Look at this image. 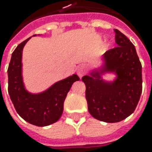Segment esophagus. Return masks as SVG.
<instances>
[{"label":"esophagus","mask_w":152,"mask_h":152,"mask_svg":"<svg viewBox=\"0 0 152 152\" xmlns=\"http://www.w3.org/2000/svg\"><path fill=\"white\" fill-rule=\"evenodd\" d=\"M85 72H86V66H85V64L79 65L78 68H77V73H78V75H79V77H82L85 73Z\"/></svg>","instance_id":"esophagus-1"}]
</instances>
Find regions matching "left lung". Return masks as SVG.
I'll return each mask as SVG.
<instances>
[{"label":"left lung","mask_w":152,"mask_h":152,"mask_svg":"<svg viewBox=\"0 0 152 152\" xmlns=\"http://www.w3.org/2000/svg\"><path fill=\"white\" fill-rule=\"evenodd\" d=\"M117 47L103 55L104 65L85 75V98L91 116L106 123H118L131 115L142 92V66L134 45L118 29H114ZM114 72L113 82L101 79L102 73Z\"/></svg>","instance_id":"8db88e82"}]
</instances>
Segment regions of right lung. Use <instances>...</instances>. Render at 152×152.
Masks as SVG:
<instances>
[{"mask_svg":"<svg viewBox=\"0 0 152 152\" xmlns=\"http://www.w3.org/2000/svg\"><path fill=\"white\" fill-rule=\"evenodd\" d=\"M30 38L18 45L12 54L7 69L8 93L21 118L31 124L43 127L54 124L61 118L67 94L79 78L77 74H73L55 83L44 92L29 93L23 81L22 54L24 45Z\"/></svg>","mask_w":152,"mask_h":152,"instance_id":"obj_1","label":"right lung"}]
</instances>
